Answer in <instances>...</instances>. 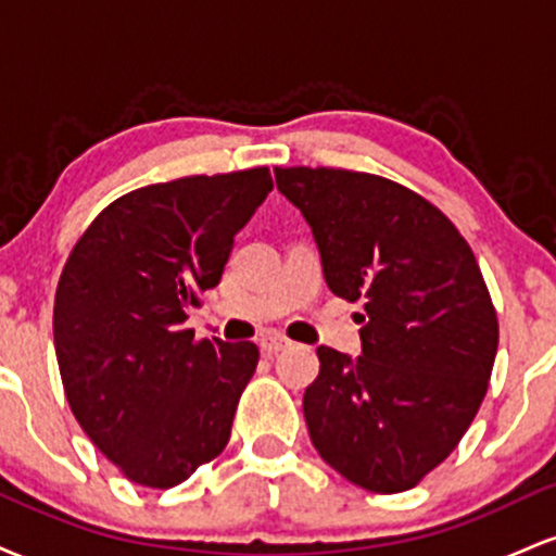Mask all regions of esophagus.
I'll return each mask as SVG.
<instances>
[{
    "label": "esophagus",
    "instance_id": "34e87169",
    "mask_svg": "<svg viewBox=\"0 0 556 556\" xmlns=\"http://www.w3.org/2000/svg\"><path fill=\"white\" fill-rule=\"evenodd\" d=\"M258 344H261V353L274 355V353H279V350L290 348L292 342L287 340L285 334H279V331H266V334L258 340Z\"/></svg>",
    "mask_w": 556,
    "mask_h": 556
}]
</instances>
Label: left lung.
<instances>
[{"label": "left lung", "instance_id": "8db88e82", "mask_svg": "<svg viewBox=\"0 0 556 556\" xmlns=\"http://www.w3.org/2000/svg\"><path fill=\"white\" fill-rule=\"evenodd\" d=\"M311 225L324 279L363 300L361 355L318 348L303 413L337 473L376 494L450 457L486 397L500 321L470 245L405 185L368 172L274 167Z\"/></svg>", "mask_w": 556, "mask_h": 556}]
</instances>
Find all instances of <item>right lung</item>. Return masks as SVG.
Instances as JSON below:
<instances>
[{"mask_svg":"<svg viewBox=\"0 0 556 556\" xmlns=\"http://www.w3.org/2000/svg\"><path fill=\"white\" fill-rule=\"evenodd\" d=\"M271 188L266 167L146 185L70 253L54 295L62 384L80 429L132 483L177 486L229 442L258 348L195 340L185 318Z\"/></svg>","mask_w":556,"mask_h":556,"instance_id":"add662e5","label":"right lung"}]
</instances>
